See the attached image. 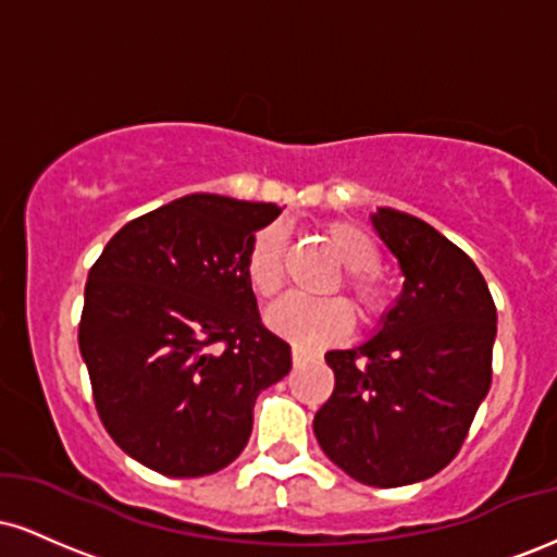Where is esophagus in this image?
<instances>
[{
  "label": "esophagus",
  "instance_id": "obj_1",
  "mask_svg": "<svg viewBox=\"0 0 557 557\" xmlns=\"http://www.w3.org/2000/svg\"><path fill=\"white\" fill-rule=\"evenodd\" d=\"M311 359H319L314 350H306V348H300V345H293V363H296V367H300V363H306Z\"/></svg>",
  "mask_w": 557,
  "mask_h": 557
}]
</instances>
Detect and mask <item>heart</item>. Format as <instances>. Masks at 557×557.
Here are the masks:
<instances>
[{"mask_svg": "<svg viewBox=\"0 0 557 557\" xmlns=\"http://www.w3.org/2000/svg\"><path fill=\"white\" fill-rule=\"evenodd\" d=\"M324 240L343 264V277L330 290H348L363 324H376L393 306L389 287L380 270V246L356 222L335 220L322 227ZM246 283L259 300H274L285 287V233L280 225H264L251 235L243 257ZM277 335L298 345H324L341 341L354 327V311L343 298L304 300L287 298L267 317Z\"/></svg>", "mask_w": 557, "mask_h": 557, "instance_id": "obj_1", "label": "heart"}]
</instances>
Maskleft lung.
Listing matches in <instances>:
<instances>
[{"mask_svg": "<svg viewBox=\"0 0 557 557\" xmlns=\"http://www.w3.org/2000/svg\"><path fill=\"white\" fill-rule=\"evenodd\" d=\"M372 222L406 283L372 341L324 356L335 389L314 434L356 482L403 487L461 450L492 385L497 311L474 261L424 220L382 207Z\"/></svg>", "mask_w": 557, "mask_h": 557, "instance_id": "8db88e82", "label": "left lung"}]
</instances>
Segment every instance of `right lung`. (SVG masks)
<instances>
[{
	"mask_svg": "<svg viewBox=\"0 0 557 557\" xmlns=\"http://www.w3.org/2000/svg\"><path fill=\"white\" fill-rule=\"evenodd\" d=\"M283 209L194 194L136 216L94 261L78 324L101 424L164 476L225 469L290 345L261 324L243 274L251 235Z\"/></svg>",
	"mask_w": 557,
	"mask_h": 557,
	"instance_id": "1",
	"label": "right lung"
}]
</instances>
